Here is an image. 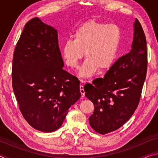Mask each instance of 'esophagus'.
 I'll return each instance as SVG.
<instances>
[{
	"label": "esophagus",
	"instance_id": "obj_1",
	"mask_svg": "<svg viewBox=\"0 0 158 158\" xmlns=\"http://www.w3.org/2000/svg\"><path fill=\"white\" fill-rule=\"evenodd\" d=\"M79 89H80V93H81V97L84 98V95H85V91H84V85H80Z\"/></svg>",
	"mask_w": 158,
	"mask_h": 158
}]
</instances>
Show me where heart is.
I'll use <instances>...</instances> for the list:
<instances>
[{
  "label": "heart",
  "instance_id": "obj_1",
  "mask_svg": "<svg viewBox=\"0 0 158 158\" xmlns=\"http://www.w3.org/2000/svg\"><path fill=\"white\" fill-rule=\"evenodd\" d=\"M122 39L118 26L106 24L96 20H89L77 28L73 40L64 42L61 53L67 66L77 68L84 56L86 60L79 70L84 78L92 77L99 69L108 70L116 61Z\"/></svg>",
  "mask_w": 158,
  "mask_h": 158
}]
</instances>
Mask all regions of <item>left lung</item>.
<instances>
[{"instance_id": "8db88e82", "label": "left lung", "mask_w": 158, "mask_h": 158, "mask_svg": "<svg viewBox=\"0 0 158 158\" xmlns=\"http://www.w3.org/2000/svg\"><path fill=\"white\" fill-rule=\"evenodd\" d=\"M134 31L130 52L119 58L104 78L84 85L85 96L95 107L89 117L90 125L101 135L123 126L139 103L146 76L148 50L145 34L137 19Z\"/></svg>"}]
</instances>
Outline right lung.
Returning a JSON list of instances; mask_svg holds the SVG:
<instances>
[{
  "mask_svg": "<svg viewBox=\"0 0 158 158\" xmlns=\"http://www.w3.org/2000/svg\"><path fill=\"white\" fill-rule=\"evenodd\" d=\"M63 65L57 31L39 18L32 19L15 47L12 79L21 113L34 129L58 130L81 97L79 81Z\"/></svg>",
  "mask_w": 158,
  "mask_h": 158,
  "instance_id": "add662e5",
  "label": "right lung"
}]
</instances>
